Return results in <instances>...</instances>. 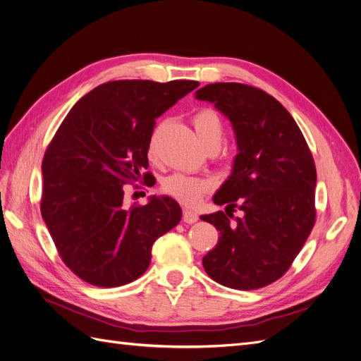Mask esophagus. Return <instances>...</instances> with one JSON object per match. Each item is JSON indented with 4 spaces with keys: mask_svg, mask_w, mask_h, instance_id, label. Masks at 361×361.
I'll list each match as a JSON object with an SVG mask.
<instances>
[{
    "mask_svg": "<svg viewBox=\"0 0 361 361\" xmlns=\"http://www.w3.org/2000/svg\"><path fill=\"white\" fill-rule=\"evenodd\" d=\"M183 223H188V224H194L195 221L199 220V215L195 214L194 211H190V209H185L183 211V216H182Z\"/></svg>",
    "mask_w": 361,
    "mask_h": 361,
    "instance_id": "esophagus-1",
    "label": "esophagus"
}]
</instances>
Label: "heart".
<instances>
[{"label":"heart","mask_w":361,"mask_h":361,"mask_svg":"<svg viewBox=\"0 0 361 361\" xmlns=\"http://www.w3.org/2000/svg\"><path fill=\"white\" fill-rule=\"evenodd\" d=\"M192 123L206 149L220 147L226 134V126L220 114L212 108H202L192 116ZM149 152L154 154V140L149 143ZM211 187L209 180L182 173L171 174L162 182L164 192L187 204L197 203Z\"/></svg>","instance_id":"b5f03b06"}]
</instances>
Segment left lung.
Listing matches in <instances>:
<instances>
[{
	"label": "left lung",
	"instance_id": "8db88e82",
	"mask_svg": "<svg viewBox=\"0 0 361 361\" xmlns=\"http://www.w3.org/2000/svg\"><path fill=\"white\" fill-rule=\"evenodd\" d=\"M195 97L228 117L239 147L232 176L214 195L226 212L200 216L220 231L203 257L204 271L232 289L268 286L286 274L314 226L312 152L286 108L257 87L215 82Z\"/></svg>",
	"mask_w": 361,
	"mask_h": 361
}]
</instances>
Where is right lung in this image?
<instances>
[{
    "mask_svg": "<svg viewBox=\"0 0 361 361\" xmlns=\"http://www.w3.org/2000/svg\"><path fill=\"white\" fill-rule=\"evenodd\" d=\"M195 87L190 80L104 82L72 106L49 141L40 212L59 256L81 280L99 288L137 280L152 245L180 221L170 197L130 206L123 197L126 183L140 178L149 187L143 170L157 117Z\"/></svg>",
    "mask_w": 361,
    "mask_h": 361,
    "instance_id": "obj_1",
    "label": "right lung"
}]
</instances>
